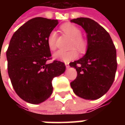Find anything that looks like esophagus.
Here are the masks:
<instances>
[{
	"instance_id": "1",
	"label": "esophagus",
	"mask_w": 125,
	"mask_h": 125,
	"mask_svg": "<svg viewBox=\"0 0 125 125\" xmlns=\"http://www.w3.org/2000/svg\"><path fill=\"white\" fill-rule=\"evenodd\" d=\"M65 67H66V68H67V69H68V68H70V65H69V63H65Z\"/></svg>"
}]
</instances>
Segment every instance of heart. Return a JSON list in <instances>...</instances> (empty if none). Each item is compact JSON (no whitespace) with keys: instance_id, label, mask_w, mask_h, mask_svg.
I'll return each instance as SVG.
<instances>
[{"instance_id":"1","label":"heart","mask_w":125,"mask_h":125,"mask_svg":"<svg viewBox=\"0 0 125 125\" xmlns=\"http://www.w3.org/2000/svg\"><path fill=\"white\" fill-rule=\"evenodd\" d=\"M61 28L63 31L72 39V47H75L79 51H84L86 47V43L81 37V31L72 23H65L62 25ZM56 33L52 31L47 37V45L49 49L54 50L55 49ZM78 57V52L76 49H71L69 51L59 50L53 54L54 59L60 60L63 62H69L72 60H75Z\"/></svg>"}]
</instances>
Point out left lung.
Listing matches in <instances>:
<instances>
[{
	"instance_id": "left-lung-1",
	"label": "left lung",
	"mask_w": 125,
	"mask_h": 125,
	"mask_svg": "<svg viewBox=\"0 0 125 125\" xmlns=\"http://www.w3.org/2000/svg\"><path fill=\"white\" fill-rule=\"evenodd\" d=\"M81 26L87 37V50L83 57L70 63L77 71L71 87L78 96L96 100L104 95L112 86L117 68L116 51L109 33L89 18L70 21Z\"/></svg>"
}]
</instances>
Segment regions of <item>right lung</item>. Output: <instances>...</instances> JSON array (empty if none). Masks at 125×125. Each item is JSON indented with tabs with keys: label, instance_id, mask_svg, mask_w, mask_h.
I'll return each mask as SVG.
<instances>
[{
	"label": "right lung",
	"instance_id": "right-lung-1",
	"mask_svg": "<svg viewBox=\"0 0 125 125\" xmlns=\"http://www.w3.org/2000/svg\"><path fill=\"white\" fill-rule=\"evenodd\" d=\"M58 23L34 18L18 29L10 41L8 73L15 91L25 102L38 104L45 101L53 92V78L65 71L62 62L46 63L52 56L47 37Z\"/></svg>",
	"mask_w": 125,
	"mask_h": 125
}]
</instances>
